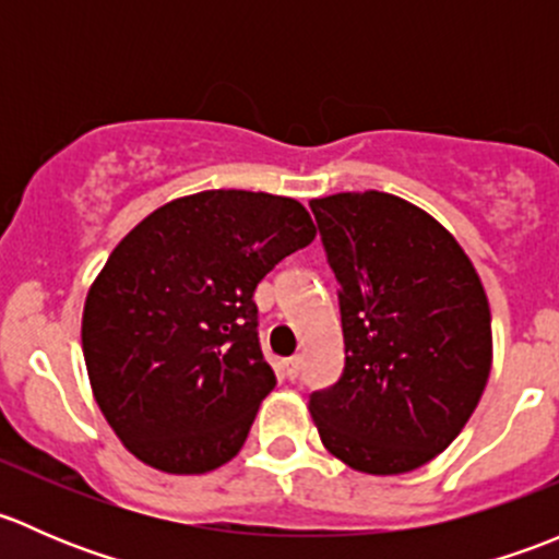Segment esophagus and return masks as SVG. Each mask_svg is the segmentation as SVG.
<instances>
[{
	"instance_id": "obj_1",
	"label": "esophagus",
	"mask_w": 559,
	"mask_h": 559,
	"mask_svg": "<svg viewBox=\"0 0 559 559\" xmlns=\"http://www.w3.org/2000/svg\"><path fill=\"white\" fill-rule=\"evenodd\" d=\"M300 368H302V359H300V357H289V359H286V362H284L286 379L295 381L297 376H300Z\"/></svg>"
}]
</instances>
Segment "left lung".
Here are the masks:
<instances>
[{
  "mask_svg": "<svg viewBox=\"0 0 559 559\" xmlns=\"http://www.w3.org/2000/svg\"><path fill=\"white\" fill-rule=\"evenodd\" d=\"M311 211L346 343L337 384L308 400L316 430L354 471H416L460 436L487 386V292L454 235L400 197L343 191Z\"/></svg>",
  "mask_w": 559,
  "mask_h": 559,
  "instance_id": "left-lung-1",
  "label": "left lung"
}]
</instances>
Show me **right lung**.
<instances>
[{"mask_svg": "<svg viewBox=\"0 0 559 559\" xmlns=\"http://www.w3.org/2000/svg\"><path fill=\"white\" fill-rule=\"evenodd\" d=\"M316 227L292 197L211 189L145 216L83 306L94 400L123 447L165 473L222 467L273 392L253 289Z\"/></svg>", "mask_w": 559, "mask_h": 559, "instance_id": "right-lung-1", "label": "right lung"}]
</instances>
